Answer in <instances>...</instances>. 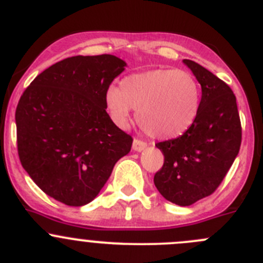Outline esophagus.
Instances as JSON below:
<instances>
[{
  "label": "esophagus",
  "instance_id": "obj_1",
  "mask_svg": "<svg viewBox=\"0 0 263 263\" xmlns=\"http://www.w3.org/2000/svg\"><path fill=\"white\" fill-rule=\"evenodd\" d=\"M132 147H134L135 152H142V150L146 147V142L142 141V140L135 139L134 144H132Z\"/></svg>",
  "mask_w": 263,
  "mask_h": 263
}]
</instances>
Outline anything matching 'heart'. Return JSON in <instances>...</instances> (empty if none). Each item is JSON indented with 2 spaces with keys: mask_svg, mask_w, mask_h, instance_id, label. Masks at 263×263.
Instances as JSON below:
<instances>
[{
  "mask_svg": "<svg viewBox=\"0 0 263 263\" xmlns=\"http://www.w3.org/2000/svg\"><path fill=\"white\" fill-rule=\"evenodd\" d=\"M105 104L118 126H126L132 108L147 135L173 139L195 122L200 108V87L186 70H146L123 78L121 90L109 87Z\"/></svg>",
  "mask_w": 263,
  "mask_h": 263,
  "instance_id": "1",
  "label": "heart"
}]
</instances>
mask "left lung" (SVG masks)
<instances>
[{
  "mask_svg": "<svg viewBox=\"0 0 263 263\" xmlns=\"http://www.w3.org/2000/svg\"><path fill=\"white\" fill-rule=\"evenodd\" d=\"M183 64L202 86L199 113L183 135L155 144L164 155V163L154 176L163 198L181 207L215 193L241 144V124L233 90L195 61L185 59Z\"/></svg>",
  "mask_w": 263,
  "mask_h": 263,
  "instance_id": "8db88e82",
  "label": "left lung"
}]
</instances>
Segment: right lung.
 <instances>
[{
    "label": "right lung",
    "instance_id": "right-lung-1",
    "mask_svg": "<svg viewBox=\"0 0 263 263\" xmlns=\"http://www.w3.org/2000/svg\"><path fill=\"white\" fill-rule=\"evenodd\" d=\"M124 67L108 53L64 59L38 74L17 103L20 163L43 193L64 204L95 199L131 150L134 139L114 124L105 104Z\"/></svg>",
    "mask_w": 263,
    "mask_h": 263
}]
</instances>
